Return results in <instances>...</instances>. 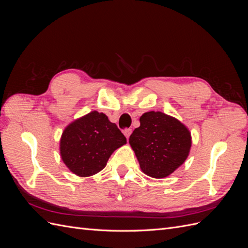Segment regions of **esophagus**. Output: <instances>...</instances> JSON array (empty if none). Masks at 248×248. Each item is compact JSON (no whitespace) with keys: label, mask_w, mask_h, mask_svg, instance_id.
<instances>
[{"label":"esophagus","mask_w":248,"mask_h":248,"mask_svg":"<svg viewBox=\"0 0 248 248\" xmlns=\"http://www.w3.org/2000/svg\"><path fill=\"white\" fill-rule=\"evenodd\" d=\"M131 132H132V130L131 129H129V128H127V129H124L123 130V133H124V136L126 137V139L128 140L129 139V137H130V134H131Z\"/></svg>","instance_id":"1"}]
</instances>
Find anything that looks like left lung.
<instances>
[{
	"label": "left lung",
	"instance_id": "8db88e82",
	"mask_svg": "<svg viewBox=\"0 0 248 248\" xmlns=\"http://www.w3.org/2000/svg\"><path fill=\"white\" fill-rule=\"evenodd\" d=\"M129 144L141 170L153 178L170 175L186 160L191 147L189 130L177 119L161 111H148L140 118Z\"/></svg>",
	"mask_w": 248,
	"mask_h": 248
}]
</instances>
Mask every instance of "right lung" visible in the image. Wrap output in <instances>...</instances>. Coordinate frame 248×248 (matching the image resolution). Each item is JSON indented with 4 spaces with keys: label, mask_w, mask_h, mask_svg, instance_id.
Masks as SVG:
<instances>
[{
    "label": "right lung",
    "mask_w": 248,
    "mask_h": 248,
    "mask_svg": "<svg viewBox=\"0 0 248 248\" xmlns=\"http://www.w3.org/2000/svg\"><path fill=\"white\" fill-rule=\"evenodd\" d=\"M126 138L115 123L98 111H91L65 128L60 140V153L73 174L89 177L104 167Z\"/></svg>",
    "instance_id": "right-lung-1"
}]
</instances>
